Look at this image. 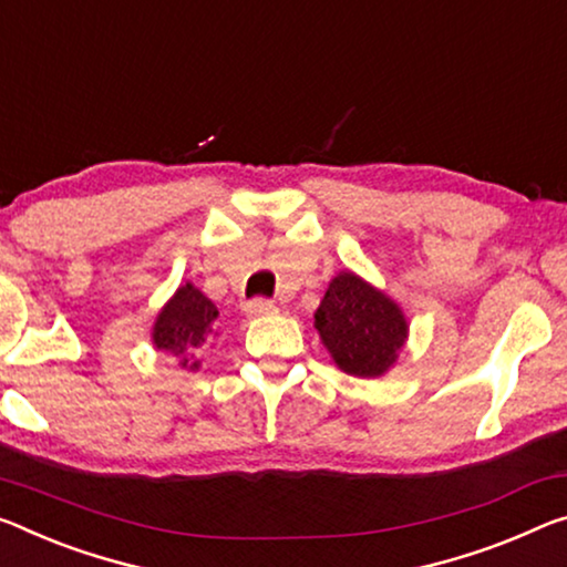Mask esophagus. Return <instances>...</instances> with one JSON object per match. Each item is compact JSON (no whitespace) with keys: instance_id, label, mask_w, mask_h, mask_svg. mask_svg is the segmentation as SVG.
Instances as JSON below:
<instances>
[{"instance_id":"obj_1","label":"esophagus","mask_w":567,"mask_h":567,"mask_svg":"<svg viewBox=\"0 0 567 567\" xmlns=\"http://www.w3.org/2000/svg\"><path fill=\"white\" fill-rule=\"evenodd\" d=\"M245 312L249 318H262L269 316V312H275V305L265 298H255L245 305Z\"/></svg>"}]
</instances>
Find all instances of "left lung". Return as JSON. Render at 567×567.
<instances>
[{"mask_svg":"<svg viewBox=\"0 0 567 567\" xmlns=\"http://www.w3.org/2000/svg\"><path fill=\"white\" fill-rule=\"evenodd\" d=\"M320 338L346 373L373 379L396 361L406 338L399 305L353 272L338 275L316 312Z\"/></svg>","mask_w":567,"mask_h":567,"instance_id":"left-lung-1","label":"left lung"}]
</instances>
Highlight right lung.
Instances as JSON below:
<instances>
[{"label": "right lung", "instance_id": "right-lung-1", "mask_svg": "<svg viewBox=\"0 0 567 567\" xmlns=\"http://www.w3.org/2000/svg\"><path fill=\"white\" fill-rule=\"evenodd\" d=\"M217 318L219 310L194 285L178 287L174 300L166 305L156 320L154 343L158 350H166V353H186V350H194L196 346L204 343ZM196 365L199 363H192V368Z\"/></svg>", "mask_w": 567, "mask_h": 567}]
</instances>
